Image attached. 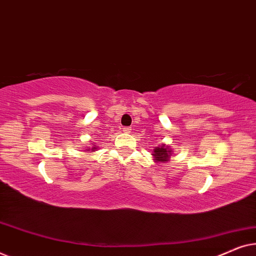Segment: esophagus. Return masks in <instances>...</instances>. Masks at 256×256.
Instances as JSON below:
<instances>
[{
  "instance_id": "esophagus-1",
  "label": "esophagus",
  "mask_w": 256,
  "mask_h": 256,
  "mask_svg": "<svg viewBox=\"0 0 256 256\" xmlns=\"http://www.w3.org/2000/svg\"><path fill=\"white\" fill-rule=\"evenodd\" d=\"M122 129H124V132H132V127H124Z\"/></svg>"
}]
</instances>
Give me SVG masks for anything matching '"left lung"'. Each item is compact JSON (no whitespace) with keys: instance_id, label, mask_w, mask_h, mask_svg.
Instances as JSON below:
<instances>
[{"instance_id":"left-lung-1","label":"left lung","mask_w":256,"mask_h":256,"mask_svg":"<svg viewBox=\"0 0 256 256\" xmlns=\"http://www.w3.org/2000/svg\"><path fill=\"white\" fill-rule=\"evenodd\" d=\"M152 155L154 156V160H155V162H157V163H166L168 160H170V156L172 155V150L170 149L169 146L162 144V146H156V148L154 149V152L152 154Z\"/></svg>"}]
</instances>
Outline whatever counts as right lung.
Here are the masks:
<instances>
[{
    "instance_id": "right-lung-1",
    "label": "right lung",
    "mask_w": 256,
    "mask_h": 256,
    "mask_svg": "<svg viewBox=\"0 0 256 256\" xmlns=\"http://www.w3.org/2000/svg\"><path fill=\"white\" fill-rule=\"evenodd\" d=\"M93 149H96V146H93L92 150H93ZM87 150H90V149H87ZM87 150H86V152H87Z\"/></svg>"
}]
</instances>
